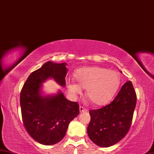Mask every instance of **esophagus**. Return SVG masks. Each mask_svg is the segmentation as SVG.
Listing matches in <instances>:
<instances>
[{
    "label": "esophagus",
    "instance_id": "1",
    "mask_svg": "<svg viewBox=\"0 0 154 154\" xmlns=\"http://www.w3.org/2000/svg\"><path fill=\"white\" fill-rule=\"evenodd\" d=\"M79 110H80V112H86L87 111H88V110H87L86 109H85V108H84L83 106H80V108H79Z\"/></svg>",
    "mask_w": 154,
    "mask_h": 154
}]
</instances>
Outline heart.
Instances as JSON below:
<instances>
[{
    "label": "heart",
    "mask_w": 154,
    "mask_h": 154,
    "mask_svg": "<svg viewBox=\"0 0 154 154\" xmlns=\"http://www.w3.org/2000/svg\"><path fill=\"white\" fill-rule=\"evenodd\" d=\"M75 78L78 84L67 82L69 93L73 96L80 94L82 93L81 88H85L87 97L96 105H103L108 103L120 84V78L117 72L97 66L78 69Z\"/></svg>",
    "instance_id": "1"
}]
</instances>
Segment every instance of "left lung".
<instances>
[{
  "instance_id": "1",
  "label": "left lung",
  "mask_w": 154,
  "mask_h": 154,
  "mask_svg": "<svg viewBox=\"0 0 154 154\" xmlns=\"http://www.w3.org/2000/svg\"><path fill=\"white\" fill-rule=\"evenodd\" d=\"M136 102L134 88L128 81L109 104L90 111L87 133L91 140L98 146L107 147L122 140L131 127Z\"/></svg>"
}]
</instances>
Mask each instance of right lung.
<instances>
[{
    "mask_svg": "<svg viewBox=\"0 0 154 154\" xmlns=\"http://www.w3.org/2000/svg\"><path fill=\"white\" fill-rule=\"evenodd\" d=\"M66 66V62H45L29 76L20 94L23 125L34 140L45 146L62 140L69 122L80 112L78 103L68 100L60 90L52 94L43 91V83L49 79L65 87Z\"/></svg>",
    "mask_w": 154,
    "mask_h": 154,
    "instance_id": "add662e5",
    "label": "right lung"
}]
</instances>
